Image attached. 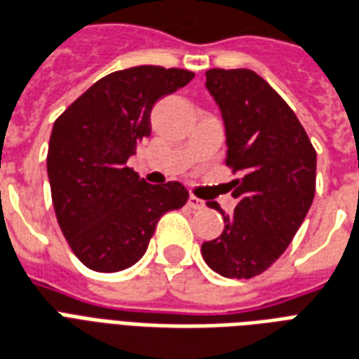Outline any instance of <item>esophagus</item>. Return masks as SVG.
I'll return each instance as SVG.
<instances>
[{"instance_id":"1","label":"esophagus","mask_w":359,"mask_h":359,"mask_svg":"<svg viewBox=\"0 0 359 359\" xmlns=\"http://www.w3.org/2000/svg\"><path fill=\"white\" fill-rule=\"evenodd\" d=\"M187 206L193 210H204L206 208V204H204V201H201V198H196L195 195L189 196V201H187Z\"/></svg>"}]
</instances>
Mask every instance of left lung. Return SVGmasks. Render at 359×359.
I'll list each match as a JSON object with an SVG mask.
<instances>
[{
  "label": "left lung",
  "mask_w": 359,
  "mask_h": 359,
  "mask_svg": "<svg viewBox=\"0 0 359 359\" xmlns=\"http://www.w3.org/2000/svg\"><path fill=\"white\" fill-rule=\"evenodd\" d=\"M206 88L219 106L234 214L217 202L225 227L204 242L206 265L225 278H253L290 246L316 191V151L292 107L252 69H208Z\"/></svg>",
  "instance_id": "obj_1"
}]
</instances>
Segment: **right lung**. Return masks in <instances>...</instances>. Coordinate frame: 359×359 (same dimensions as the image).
I'll use <instances>...</instances> for the list:
<instances>
[{"label":"right lung","mask_w":359,"mask_h":359,"mask_svg":"<svg viewBox=\"0 0 359 359\" xmlns=\"http://www.w3.org/2000/svg\"><path fill=\"white\" fill-rule=\"evenodd\" d=\"M193 77L163 66L113 72L55 121L47 153L50 195L67 244L88 269L117 272L138 263L161 215L189 198L180 182L151 185L126 161L149 138L155 102Z\"/></svg>","instance_id":"add662e5"}]
</instances>
